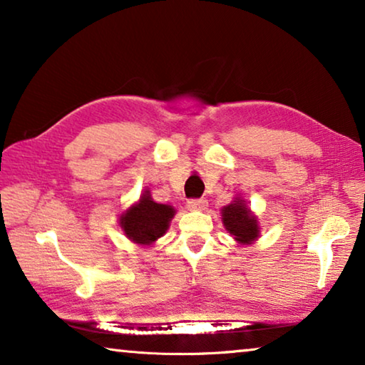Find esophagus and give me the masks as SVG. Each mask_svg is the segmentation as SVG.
I'll list each match as a JSON object with an SVG mask.
<instances>
[{
    "label": "esophagus",
    "mask_w": 365,
    "mask_h": 365,
    "mask_svg": "<svg viewBox=\"0 0 365 365\" xmlns=\"http://www.w3.org/2000/svg\"><path fill=\"white\" fill-rule=\"evenodd\" d=\"M187 207L190 209V211H205V209L207 207V201L206 200H188L187 202Z\"/></svg>",
    "instance_id": "esophagus-1"
}]
</instances>
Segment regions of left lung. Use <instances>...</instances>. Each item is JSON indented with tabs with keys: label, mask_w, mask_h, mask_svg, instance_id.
I'll return each instance as SVG.
<instances>
[{
	"label": "left lung",
	"mask_w": 365,
	"mask_h": 365,
	"mask_svg": "<svg viewBox=\"0 0 365 365\" xmlns=\"http://www.w3.org/2000/svg\"><path fill=\"white\" fill-rule=\"evenodd\" d=\"M222 222L227 232L242 245H251L259 237V222L252 215L242 197H235L228 206L222 207Z\"/></svg>",
	"instance_id": "1"
}]
</instances>
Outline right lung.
Instances as JSON below:
<instances>
[{
  "label": "right lung",
  "mask_w": 365,
  "mask_h": 365,
  "mask_svg": "<svg viewBox=\"0 0 365 365\" xmlns=\"http://www.w3.org/2000/svg\"><path fill=\"white\" fill-rule=\"evenodd\" d=\"M174 215V207L154 202L150 191L146 190L140 196L137 205L130 206L125 212L120 214L119 225L130 242L150 246L168 232Z\"/></svg>",
  "instance_id": "right-lung-1"
}]
</instances>
